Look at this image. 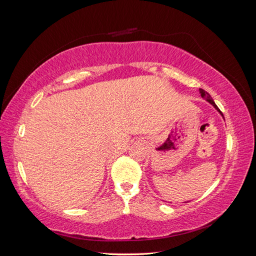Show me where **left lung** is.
Returning <instances> with one entry per match:
<instances>
[{
    "label": "left lung",
    "instance_id": "1",
    "mask_svg": "<svg viewBox=\"0 0 256 256\" xmlns=\"http://www.w3.org/2000/svg\"><path fill=\"white\" fill-rule=\"evenodd\" d=\"M200 96H202L205 100H206V102H209V104H210L214 108V109L216 110V111H218L221 115H222V118H223V114H222V112L219 110V108L218 106H216V104H214V99L210 97V95H209L208 94V92H205L204 90H202V88H200Z\"/></svg>",
    "mask_w": 256,
    "mask_h": 256
}]
</instances>
